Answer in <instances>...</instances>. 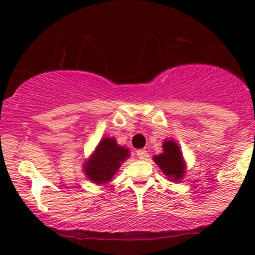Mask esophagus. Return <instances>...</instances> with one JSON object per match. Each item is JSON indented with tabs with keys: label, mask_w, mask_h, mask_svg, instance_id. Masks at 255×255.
<instances>
[{
	"label": "esophagus",
	"mask_w": 255,
	"mask_h": 255,
	"mask_svg": "<svg viewBox=\"0 0 255 255\" xmlns=\"http://www.w3.org/2000/svg\"><path fill=\"white\" fill-rule=\"evenodd\" d=\"M136 156L139 159H146L148 157V153L146 150H137L136 151Z\"/></svg>",
	"instance_id": "esophagus-1"
}]
</instances>
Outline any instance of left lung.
Returning <instances> with one entry per match:
<instances>
[{
	"label": "left lung",
	"instance_id": "left-lung-1",
	"mask_svg": "<svg viewBox=\"0 0 255 255\" xmlns=\"http://www.w3.org/2000/svg\"><path fill=\"white\" fill-rule=\"evenodd\" d=\"M163 153L153 157L154 162L169 178H172L174 181L181 180L184 174V168L180 147L176 142L169 140L163 144Z\"/></svg>",
	"mask_w": 255,
	"mask_h": 255
}]
</instances>
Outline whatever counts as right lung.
<instances>
[{"label": "right lung", "mask_w": 255, "mask_h": 255, "mask_svg": "<svg viewBox=\"0 0 255 255\" xmlns=\"http://www.w3.org/2000/svg\"><path fill=\"white\" fill-rule=\"evenodd\" d=\"M128 153L129 151L116 144V140L104 137L85 165L86 176L96 183L108 182L119 170L121 163L127 159Z\"/></svg>", "instance_id": "obj_1"}]
</instances>
